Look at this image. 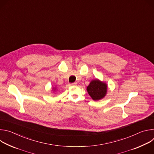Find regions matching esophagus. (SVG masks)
Listing matches in <instances>:
<instances>
[{"instance_id":"esophagus-1","label":"esophagus","mask_w":154,"mask_h":154,"mask_svg":"<svg viewBox=\"0 0 154 154\" xmlns=\"http://www.w3.org/2000/svg\"><path fill=\"white\" fill-rule=\"evenodd\" d=\"M77 85V83H75H75H70V84H69V85H70V86H74V85Z\"/></svg>"}]
</instances>
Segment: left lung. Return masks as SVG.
I'll return each instance as SVG.
<instances>
[{
  "instance_id": "8db88e82",
  "label": "left lung",
  "mask_w": 154,
  "mask_h": 154,
  "mask_svg": "<svg viewBox=\"0 0 154 154\" xmlns=\"http://www.w3.org/2000/svg\"><path fill=\"white\" fill-rule=\"evenodd\" d=\"M107 88L105 82L96 79L91 81L86 88V90L93 100H99L105 97L107 93Z\"/></svg>"
}]
</instances>
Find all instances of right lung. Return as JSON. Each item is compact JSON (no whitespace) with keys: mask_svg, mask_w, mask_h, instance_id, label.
I'll list each match as a JSON object with an SVG mask.
<instances>
[{"mask_svg":"<svg viewBox=\"0 0 154 154\" xmlns=\"http://www.w3.org/2000/svg\"><path fill=\"white\" fill-rule=\"evenodd\" d=\"M57 90V87H54L53 88H52V91H53V92H54V91H56Z\"/></svg>","mask_w":154,"mask_h":154,"instance_id":"add662e5","label":"right lung"}]
</instances>
